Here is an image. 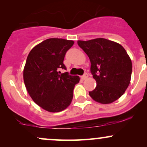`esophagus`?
<instances>
[{
	"label": "esophagus",
	"instance_id": "esophagus-1",
	"mask_svg": "<svg viewBox=\"0 0 147 147\" xmlns=\"http://www.w3.org/2000/svg\"><path fill=\"white\" fill-rule=\"evenodd\" d=\"M88 75L87 73H84V75L82 76V79H83V80H85L86 79L88 78Z\"/></svg>",
	"mask_w": 147,
	"mask_h": 147
}]
</instances>
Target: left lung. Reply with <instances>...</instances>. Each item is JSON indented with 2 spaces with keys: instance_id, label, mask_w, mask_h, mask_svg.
Returning <instances> with one entry per match:
<instances>
[{
  "instance_id": "obj_1",
  "label": "left lung",
  "mask_w": 147,
  "mask_h": 147,
  "mask_svg": "<svg viewBox=\"0 0 147 147\" xmlns=\"http://www.w3.org/2000/svg\"><path fill=\"white\" fill-rule=\"evenodd\" d=\"M90 59V72L97 82L89 95L95 102L111 104L124 93L132 73V62L123 47L103 38L78 41Z\"/></svg>"
}]
</instances>
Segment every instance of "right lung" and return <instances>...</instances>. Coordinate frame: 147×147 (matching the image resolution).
Instances as JSON below:
<instances>
[{
    "mask_svg": "<svg viewBox=\"0 0 147 147\" xmlns=\"http://www.w3.org/2000/svg\"><path fill=\"white\" fill-rule=\"evenodd\" d=\"M73 41L63 38H48L32 49L27 58L23 79L28 93L37 105L52 113L60 112L70 105L79 76L68 72L63 59Z\"/></svg>",
    "mask_w": 147,
    "mask_h": 147,
    "instance_id": "add662e5",
    "label": "right lung"
}]
</instances>
